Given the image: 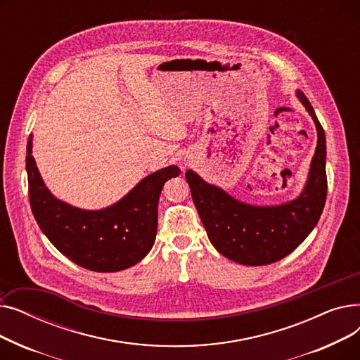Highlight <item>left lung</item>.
Returning a JSON list of instances; mask_svg holds the SVG:
<instances>
[{"mask_svg": "<svg viewBox=\"0 0 360 360\" xmlns=\"http://www.w3.org/2000/svg\"><path fill=\"white\" fill-rule=\"evenodd\" d=\"M296 96L316 127V148L304 190L292 201L278 205H252L205 182L188 169L185 178L193 201L213 247L226 258L243 266H267L293 252L316 226L327 198L326 134L308 98Z\"/></svg>", "mask_w": 360, "mask_h": 360, "instance_id": "obj_1", "label": "left lung"}]
</instances>
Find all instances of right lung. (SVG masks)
<instances>
[{
    "mask_svg": "<svg viewBox=\"0 0 360 360\" xmlns=\"http://www.w3.org/2000/svg\"><path fill=\"white\" fill-rule=\"evenodd\" d=\"M26 151L32 213L61 254L83 269L113 273L136 266L153 248L159 197L165 182L181 174L178 166L150 174L106 209L83 210L51 194L32 156V136Z\"/></svg>",
    "mask_w": 360,
    "mask_h": 360,
    "instance_id": "add662e5",
    "label": "right lung"
}]
</instances>
